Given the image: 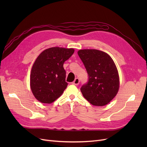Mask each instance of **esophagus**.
Returning <instances> with one entry per match:
<instances>
[{"label": "esophagus", "mask_w": 147, "mask_h": 147, "mask_svg": "<svg viewBox=\"0 0 147 147\" xmlns=\"http://www.w3.org/2000/svg\"><path fill=\"white\" fill-rule=\"evenodd\" d=\"M79 79L78 78H76L75 80H74V82L72 83L73 84H74V85H78L79 84Z\"/></svg>", "instance_id": "obj_1"}]
</instances>
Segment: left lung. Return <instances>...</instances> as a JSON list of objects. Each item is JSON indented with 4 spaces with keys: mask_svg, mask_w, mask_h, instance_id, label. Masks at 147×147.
I'll use <instances>...</instances> for the list:
<instances>
[{
    "mask_svg": "<svg viewBox=\"0 0 147 147\" xmlns=\"http://www.w3.org/2000/svg\"><path fill=\"white\" fill-rule=\"evenodd\" d=\"M78 53L89 76L88 83L80 89L83 96L93 105L108 104L120 87L119 72L113 59L97 49H81Z\"/></svg>",
    "mask_w": 147,
    "mask_h": 147,
    "instance_id": "1",
    "label": "left lung"
}]
</instances>
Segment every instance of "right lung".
Wrapping results in <instances>:
<instances>
[{
    "mask_svg": "<svg viewBox=\"0 0 147 147\" xmlns=\"http://www.w3.org/2000/svg\"><path fill=\"white\" fill-rule=\"evenodd\" d=\"M74 52L73 48L52 47L37 57L30 73V88L36 99L44 104L55 101L66 89L64 62Z\"/></svg>",
    "mask_w": 147,
    "mask_h": 147,
    "instance_id": "right-lung-1",
    "label": "right lung"
}]
</instances>
